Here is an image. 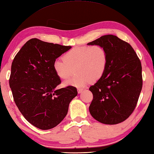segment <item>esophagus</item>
<instances>
[{"label": "esophagus", "instance_id": "1", "mask_svg": "<svg viewBox=\"0 0 154 154\" xmlns=\"http://www.w3.org/2000/svg\"><path fill=\"white\" fill-rule=\"evenodd\" d=\"M83 90H84L83 88H78V94L82 93V92Z\"/></svg>", "mask_w": 154, "mask_h": 154}]
</instances>
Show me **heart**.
I'll list each match as a JSON object with an SVG mask.
<instances>
[{
  "label": "heart",
  "mask_w": 154,
  "mask_h": 154,
  "mask_svg": "<svg viewBox=\"0 0 154 154\" xmlns=\"http://www.w3.org/2000/svg\"><path fill=\"white\" fill-rule=\"evenodd\" d=\"M63 60L53 63L54 72L60 79L65 80L73 74L72 78L63 83L64 86L82 87L91 82H96L103 76L107 65V54L100 45L80 46L67 51ZM74 70H73V69Z\"/></svg>",
  "instance_id": "1"
}]
</instances>
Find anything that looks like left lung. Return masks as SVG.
Segmentation results:
<instances>
[{
    "label": "left lung",
    "mask_w": 154,
    "mask_h": 154,
    "mask_svg": "<svg viewBox=\"0 0 154 154\" xmlns=\"http://www.w3.org/2000/svg\"><path fill=\"white\" fill-rule=\"evenodd\" d=\"M88 45H100L107 54L105 73L89 89L94 96L90 114L101 123H120L134 111L140 94V60L129 43L113 35L101 36Z\"/></svg>",
    "instance_id": "obj_1"
}]
</instances>
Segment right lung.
I'll use <instances>...</instances> for the list:
<instances>
[{
    "label": "right lung",
    "instance_id": "obj_1",
    "mask_svg": "<svg viewBox=\"0 0 154 154\" xmlns=\"http://www.w3.org/2000/svg\"><path fill=\"white\" fill-rule=\"evenodd\" d=\"M71 47L33 38L13 60L9 85L14 100L26 120L39 129L49 130L59 125L78 94L74 86L56 89L61 81L53 63Z\"/></svg>",
    "mask_w": 154,
    "mask_h": 154
}]
</instances>
